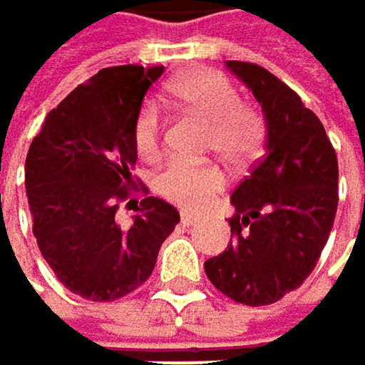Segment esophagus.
<instances>
[{
    "mask_svg": "<svg viewBox=\"0 0 365 365\" xmlns=\"http://www.w3.org/2000/svg\"><path fill=\"white\" fill-rule=\"evenodd\" d=\"M179 216H181V225H184V227H192V225L199 222V216H195L192 212H181Z\"/></svg>",
    "mask_w": 365,
    "mask_h": 365,
    "instance_id": "1",
    "label": "esophagus"
}]
</instances>
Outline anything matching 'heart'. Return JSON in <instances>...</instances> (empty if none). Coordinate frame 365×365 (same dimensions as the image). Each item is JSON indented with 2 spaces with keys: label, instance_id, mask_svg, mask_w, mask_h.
I'll return each instance as SVG.
<instances>
[{
  "label": "heart",
  "instance_id": "1",
  "mask_svg": "<svg viewBox=\"0 0 365 365\" xmlns=\"http://www.w3.org/2000/svg\"><path fill=\"white\" fill-rule=\"evenodd\" d=\"M170 98L212 125V149L227 162L252 158L263 140V117L242 104L233 83L212 70H199L177 78ZM134 147L140 158L153 160L160 153V106L147 100L134 121ZM225 186V175L216 166H197L175 160L158 177L155 190L166 201L199 210Z\"/></svg>",
  "mask_w": 365,
  "mask_h": 365
}]
</instances>
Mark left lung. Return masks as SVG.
<instances>
[{
	"label": "left lung",
	"mask_w": 365,
	"mask_h": 365,
	"mask_svg": "<svg viewBox=\"0 0 365 365\" xmlns=\"http://www.w3.org/2000/svg\"><path fill=\"white\" fill-rule=\"evenodd\" d=\"M265 117V155L231 195L227 250L205 261L237 304L269 306L312 274L338 210V158L319 117L265 68L227 61Z\"/></svg>",
	"instance_id": "left-lung-1"
}]
</instances>
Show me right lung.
Wrapping results in <instances>:
<instances>
[{"label": "right lung", "instance_id": "1", "mask_svg": "<svg viewBox=\"0 0 365 365\" xmlns=\"http://www.w3.org/2000/svg\"><path fill=\"white\" fill-rule=\"evenodd\" d=\"M162 72L164 66L100 70L46 115L29 145L25 188L34 237L57 280L89 302L136 291L179 222V212L158 197L130 207L134 121ZM121 200L135 210L130 227L114 218Z\"/></svg>", "mask_w": 365, "mask_h": 365}]
</instances>
